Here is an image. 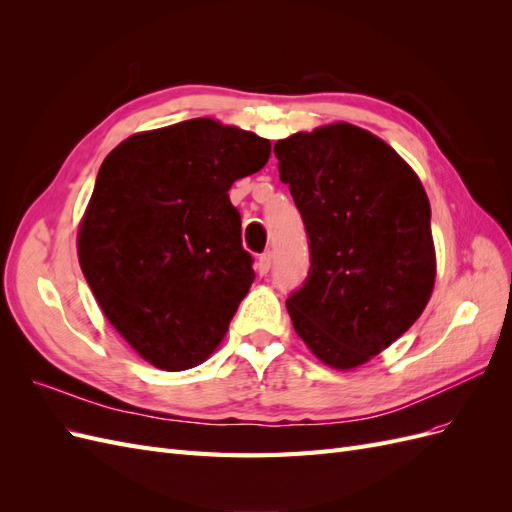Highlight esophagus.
<instances>
[{
	"instance_id": "esophagus-1",
	"label": "esophagus",
	"mask_w": 512,
	"mask_h": 512,
	"mask_svg": "<svg viewBox=\"0 0 512 512\" xmlns=\"http://www.w3.org/2000/svg\"><path fill=\"white\" fill-rule=\"evenodd\" d=\"M271 252H265L262 254L260 258H258V262H256V269H258V273L260 275H267L269 273V269H271Z\"/></svg>"
}]
</instances>
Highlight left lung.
<instances>
[{"label":"left lung","instance_id":"1","mask_svg":"<svg viewBox=\"0 0 512 512\" xmlns=\"http://www.w3.org/2000/svg\"><path fill=\"white\" fill-rule=\"evenodd\" d=\"M309 239V271L286 299L294 331L322 363L359 367L404 335L431 297V207L414 170L352 123L273 147Z\"/></svg>","mask_w":512,"mask_h":512}]
</instances>
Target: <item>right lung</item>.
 Instances as JSON below:
<instances>
[{
  "label": "right lung",
  "instance_id": "add662e5",
  "mask_svg": "<svg viewBox=\"0 0 512 512\" xmlns=\"http://www.w3.org/2000/svg\"><path fill=\"white\" fill-rule=\"evenodd\" d=\"M254 132L190 119L117 145L98 170L79 262L108 322L166 371L220 346L254 282L228 190L267 164Z\"/></svg>",
  "mask_w": 512,
  "mask_h": 512
}]
</instances>
